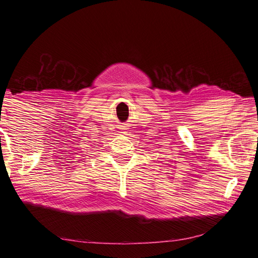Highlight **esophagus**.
I'll return each instance as SVG.
<instances>
[{"label": "esophagus", "instance_id": "esophagus-1", "mask_svg": "<svg viewBox=\"0 0 258 258\" xmlns=\"http://www.w3.org/2000/svg\"><path fill=\"white\" fill-rule=\"evenodd\" d=\"M120 129H121V131H122V132H127V130H128V128H127L126 126H122Z\"/></svg>", "mask_w": 258, "mask_h": 258}]
</instances>
